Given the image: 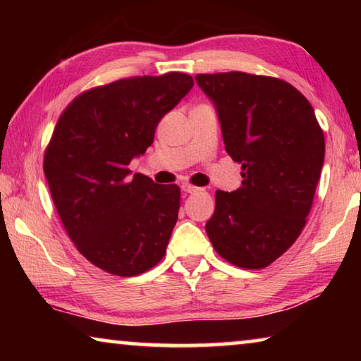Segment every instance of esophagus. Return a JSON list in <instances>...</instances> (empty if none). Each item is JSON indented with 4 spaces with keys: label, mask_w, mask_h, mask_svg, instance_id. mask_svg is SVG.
<instances>
[{
    "label": "esophagus",
    "mask_w": 361,
    "mask_h": 361,
    "mask_svg": "<svg viewBox=\"0 0 361 361\" xmlns=\"http://www.w3.org/2000/svg\"><path fill=\"white\" fill-rule=\"evenodd\" d=\"M181 191L186 192V194H192V192H197L199 188L189 185V183H185V185H181Z\"/></svg>",
    "instance_id": "esophagus-1"
}]
</instances>
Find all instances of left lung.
Wrapping results in <instances>:
<instances>
[{"label": "left lung", "instance_id": "8db88e82", "mask_svg": "<svg viewBox=\"0 0 361 361\" xmlns=\"http://www.w3.org/2000/svg\"><path fill=\"white\" fill-rule=\"evenodd\" d=\"M216 109L226 152L242 164V186L216 191L205 231L231 264L262 269L288 250L319 185L325 138L309 100L282 79L242 71L197 75Z\"/></svg>", "mask_w": 361, "mask_h": 361}]
</instances>
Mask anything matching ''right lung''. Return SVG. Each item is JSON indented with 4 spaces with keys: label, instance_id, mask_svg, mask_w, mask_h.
<instances>
[{
    "label": "right lung",
    "instance_id": "add662e5",
    "mask_svg": "<svg viewBox=\"0 0 361 361\" xmlns=\"http://www.w3.org/2000/svg\"><path fill=\"white\" fill-rule=\"evenodd\" d=\"M185 73L119 79L73 100L44 154L59 216L79 252L121 277L156 266L180 210V188L130 176L164 116L192 89Z\"/></svg>",
    "mask_w": 361,
    "mask_h": 361
}]
</instances>
